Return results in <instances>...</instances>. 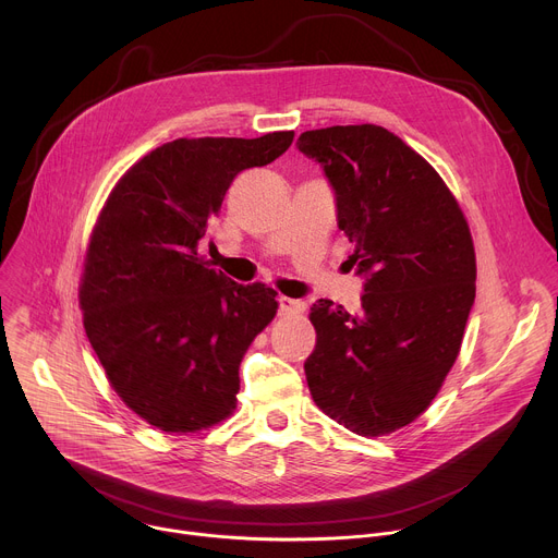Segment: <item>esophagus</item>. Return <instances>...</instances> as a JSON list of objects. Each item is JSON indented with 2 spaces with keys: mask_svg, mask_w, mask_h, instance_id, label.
<instances>
[{
  "mask_svg": "<svg viewBox=\"0 0 558 558\" xmlns=\"http://www.w3.org/2000/svg\"><path fill=\"white\" fill-rule=\"evenodd\" d=\"M278 313L289 317V315H300L304 313V302L300 300H293V298H278Z\"/></svg>",
  "mask_w": 558,
  "mask_h": 558,
  "instance_id": "esophagus-1",
  "label": "esophagus"
}]
</instances>
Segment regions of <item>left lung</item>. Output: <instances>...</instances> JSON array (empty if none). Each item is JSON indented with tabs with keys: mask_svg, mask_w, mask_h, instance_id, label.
Returning <instances> with one entry per match:
<instances>
[{
	"mask_svg": "<svg viewBox=\"0 0 558 558\" xmlns=\"http://www.w3.org/2000/svg\"><path fill=\"white\" fill-rule=\"evenodd\" d=\"M298 149L323 166L338 227L355 245L362 308L317 300L304 362L313 402L362 437L417 420L452 368L474 304V245L435 168L386 128L302 132Z\"/></svg>",
	"mask_w": 558,
	"mask_h": 558,
	"instance_id": "obj_1",
	"label": "left lung"
}]
</instances>
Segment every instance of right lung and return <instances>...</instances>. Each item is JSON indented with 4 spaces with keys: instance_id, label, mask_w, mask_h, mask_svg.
Here are the masks:
<instances>
[{
    "instance_id": "right-lung-1",
    "label": "right lung",
    "mask_w": 558,
    "mask_h": 558,
    "mask_svg": "<svg viewBox=\"0 0 558 558\" xmlns=\"http://www.w3.org/2000/svg\"><path fill=\"white\" fill-rule=\"evenodd\" d=\"M293 132L177 138L110 192L93 229L78 302L110 386L141 420L196 433L227 420L238 366L274 320L276 291L238 284L198 256L231 181L289 149Z\"/></svg>"
}]
</instances>
